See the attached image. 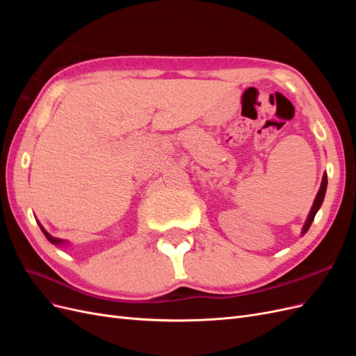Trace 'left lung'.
<instances>
[{
    "instance_id": "1",
    "label": "left lung",
    "mask_w": 356,
    "mask_h": 356,
    "mask_svg": "<svg viewBox=\"0 0 356 356\" xmlns=\"http://www.w3.org/2000/svg\"><path fill=\"white\" fill-rule=\"evenodd\" d=\"M325 191H327V175H324V178H322L321 188H319L318 195H316V197H315L314 204H312V209H310V212H309V217H307V220H306V224L303 225V230H301V234H305V233L309 230V227L312 225V222H314L315 215H316V212L319 211L322 202H324Z\"/></svg>"
}]
</instances>
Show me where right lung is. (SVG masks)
<instances>
[{
  "label": "right lung",
  "instance_id": "right-lung-1",
  "mask_svg": "<svg viewBox=\"0 0 356 356\" xmlns=\"http://www.w3.org/2000/svg\"><path fill=\"white\" fill-rule=\"evenodd\" d=\"M38 225H40V229H41V232L44 233V236L46 238L49 239V242H51L53 245H65V241H62V239H58V238H53V236L50 234V233H47L46 230H44V227H42V225L38 222Z\"/></svg>",
  "mask_w": 356,
  "mask_h": 356
}]
</instances>
